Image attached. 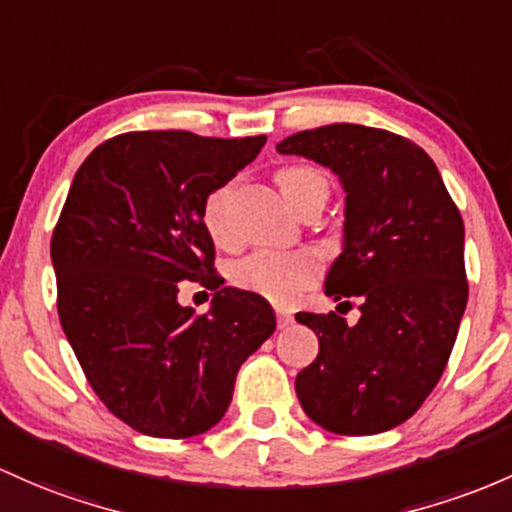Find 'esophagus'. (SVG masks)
Wrapping results in <instances>:
<instances>
[{"label":"esophagus","instance_id":"1","mask_svg":"<svg viewBox=\"0 0 512 512\" xmlns=\"http://www.w3.org/2000/svg\"><path fill=\"white\" fill-rule=\"evenodd\" d=\"M277 323H279V328H286V325L294 323L291 311H286V308H277Z\"/></svg>","mask_w":512,"mask_h":512}]
</instances>
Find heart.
I'll return each instance as SVG.
<instances>
[{"instance_id": "obj_1", "label": "heart", "mask_w": 512, "mask_h": 512, "mask_svg": "<svg viewBox=\"0 0 512 512\" xmlns=\"http://www.w3.org/2000/svg\"><path fill=\"white\" fill-rule=\"evenodd\" d=\"M274 182L291 209H299L303 201L313 196L328 199V177L313 165H286L274 174ZM226 199L228 187H221L211 192L204 204V226L216 243H228ZM318 277L320 262L311 252L257 250L230 267V279L235 286L277 303L294 301Z\"/></svg>"}]
</instances>
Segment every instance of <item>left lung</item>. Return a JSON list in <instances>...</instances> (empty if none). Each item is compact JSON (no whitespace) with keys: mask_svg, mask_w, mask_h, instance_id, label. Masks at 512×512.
Listing matches in <instances>:
<instances>
[{"mask_svg":"<svg viewBox=\"0 0 512 512\" xmlns=\"http://www.w3.org/2000/svg\"><path fill=\"white\" fill-rule=\"evenodd\" d=\"M277 153L338 174L345 243L325 294L357 296L362 313L355 325L335 311L296 313L318 335V357L296 376L301 408L335 435L396 428L440 381L469 299L459 209L430 155L381 128L320 126Z\"/></svg>","mask_w":512,"mask_h":512,"instance_id":"1","label":"left lung"}]
</instances>
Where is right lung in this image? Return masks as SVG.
Listing matches in <instances>:
<instances>
[{"label": "right lung", "mask_w": 512, "mask_h": 512, "mask_svg": "<svg viewBox=\"0 0 512 512\" xmlns=\"http://www.w3.org/2000/svg\"><path fill=\"white\" fill-rule=\"evenodd\" d=\"M189 131L123 133L89 153L50 240L58 316L89 386L150 437L182 440L223 418L235 376L277 328L272 306L223 286L204 204L265 145ZM216 288L209 314L176 301Z\"/></svg>", "instance_id": "right-lung-1"}]
</instances>
